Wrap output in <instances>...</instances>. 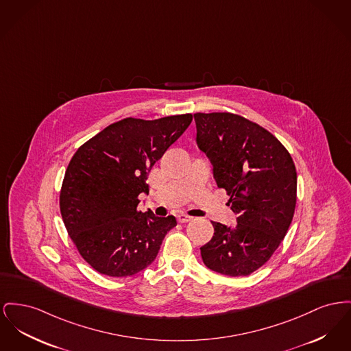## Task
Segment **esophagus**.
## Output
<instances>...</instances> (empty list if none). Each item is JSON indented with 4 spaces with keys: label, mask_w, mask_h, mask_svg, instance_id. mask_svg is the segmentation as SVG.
I'll list each match as a JSON object with an SVG mask.
<instances>
[{
    "label": "esophagus",
    "mask_w": 351,
    "mask_h": 351,
    "mask_svg": "<svg viewBox=\"0 0 351 351\" xmlns=\"http://www.w3.org/2000/svg\"><path fill=\"white\" fill-rule=\"evenodd\" d=\"M176 219H178V221H179V223H188V221H191V220H192V217H191V216L184 215V213L178 215V216H176Z\"/></svg>",
    "instance_id": "1"
}]
</instances>
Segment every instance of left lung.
Segmentation results:
<instances>
[{
	"instance_id": "obj_1",
	"label": "left lung",
	"mask_w": 351,
	"mask_h": 351,
	"mask_svg": "<svg viewBox=\"0 0 351 351\" xmlns=\"http://www.w3.org/2000/svg\"><path fill=\"white\" fill-rule=\"evenodd\" d=\"M196 142L230 196L237 226L212 221L200 247L206 267L239 277L261 268L284 240L297 200V172L288 149L265 128L230 112H197Z\"/></svg>"
}]
</instances>
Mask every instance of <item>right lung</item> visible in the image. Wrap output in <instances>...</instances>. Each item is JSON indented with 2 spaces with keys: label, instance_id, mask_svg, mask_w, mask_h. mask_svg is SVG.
Segmentation results:
<instances>
[{
  "label": "right lung",
  "instance_id": "1",
  "mask_svg": "<svg viewBox=\"0 0 351 351\" xmlns=\"http://www.w3.org/2000/svg\"><path fill=\"white\" fill-rule=\"evenodd\" d=\"M192 122L191 114L125 118L81 145L67 165L60 206L69 236L88 265L128 277L154 263L173 216L138 210L148 173Z\"/></svg>",
  "mask_w": 351,
  "mask_h": 351
}]
</instances>
